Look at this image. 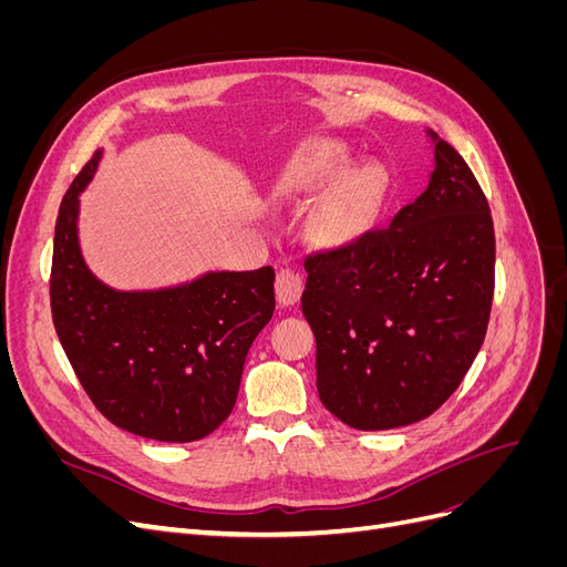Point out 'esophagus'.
<instances>
[{
  "instance_id": "1",
  "label": "esophagus",
  "mask_w": 567,
  "mask_h": 567,
  "mask_svg": "<svg viewBox=\"0 0 567 567\" xmlns=\"http://www.w3.org/2000/svg\"><path fill=\"white\" fill-rule=\"evenodd\" d=\"M302 296V277L298 271L281 267L277 271V300L281 307H293Z\"/></svg>"
}]
</instances>
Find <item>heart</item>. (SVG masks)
Listing matches in <instances>:
<instances>
[{
    "mask_svg": "<svg viewBox=\"0 0 567 567\" xmlns=\"http://www.w3.org/2000/svg\"><path fill=\"white\" fill-rule=\"evenodd\" d=\"M352 153L333 140H310L300 144L284 167L279 186L286 194H317L331 186L312 213L310 229L317 244L346 248L357 244L381 213L385 198V175L379 167L352 173Z\"/></svg>",
    "mask_w": 567,
    "mask_h": 567,
    "instance_id": "obj_1",
    "label": "heart"
}]
</instances>
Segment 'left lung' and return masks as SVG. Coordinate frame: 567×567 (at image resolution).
<instances>
[{
    "label": "left lung",
    "mask_w": 567,
    "mask_h": 567,
    "mask_svg": "<svg viewBox=\"0 0 567 567\" xmlns=\"http://www.w3.org/2000/svg\"><path fill=\"white\" fill-rule=\"evenodd\" d=\"M425 192L357 244L305 260L321 404L357 431H390L447 402L483 346L494 227L471 167L433 130Z\"/></svg>",
    "instance_id": "obj_1"
}]
</instances>
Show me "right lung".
I'll list each match as a JSON object with an SVG mask.
<instances>
[{
    "label": "right lung",
    "instance_id": "obj_1",
    "mask_svg": "<svg viewBox=\"0 0 567 567\" xmlns=\"http://www.w3.org/2000/svg\"><path fill=\"white\" fill-rule=\"evenodd\" d=\"M104 148L68 188L54 231L51 315L90 400L111 423L158 442H194L238 398L246 354L274 315V269L205 271L151 290L101 281L80 248V194Z\"/></svg>",
    "mask_w": 567,
    "mask_h": 567
}]
</instances>
